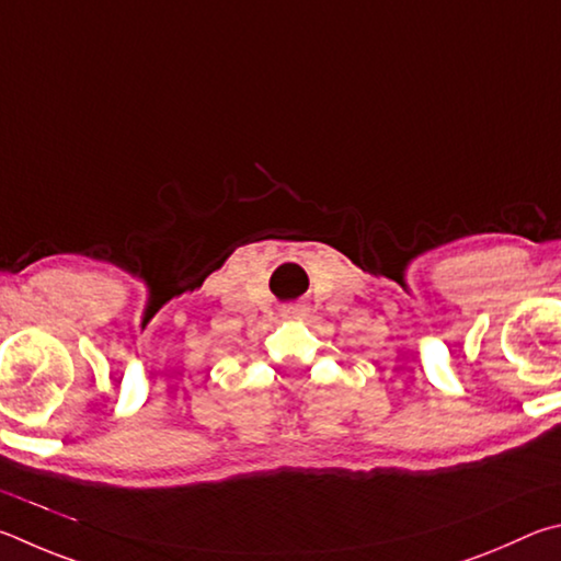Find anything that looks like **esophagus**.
<instances>
[{"label": "esophagus", "instance_id": "34e87169", "mask_svg": "<svg viewBox=\"0 0 561 561\" xmlns=\"http://www.w3.org/2000/svg\"><path fill=\"white\" fill-rule=\"evenodd\" d=\"M308 312H310V308L306 306V302H290V306L280 308V318L300 320V318H308Z\"/></svg>", "mask_w": 561, "mask_h": 561}]
</instances>
